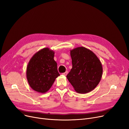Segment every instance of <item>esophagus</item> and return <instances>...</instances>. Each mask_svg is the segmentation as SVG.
Here are the masks:
<instances>
[{
  "label": "esophagus",
  "instance_id": "obj_1",
  "mask_svg": "<svg viewBox=\"0 0 129 129\" xmlns=\"http://www.w3.org/2000/svg\"><path fill=\"white\" fill-rule=\"evenodd\" d=\"M61 74L63 75H64V76H66V75H67V74H68V71H66L65 72L63 73H62Z\"/></svg>",
  "mask_w": 129,
  "mask_h": 129
}]
</instances>
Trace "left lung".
<instances>
[{
	"instance_id": "1",
	"label": "left lung",
	"mask_w": 129,
	"mask_h": 129,
	"mask_svg": "<svg viewBox=\"0 0 129 129\" xmlns=\"http://www.w3.org/2000/svg\"><path fill=\"white\" fill-rule=\"evenodd\" d=\"M70 54L72 69L67 78L76 92L85 94L92 91L101 80V62L92 51L84 47L71 50Z\"/></svg>"
}]
</instances>
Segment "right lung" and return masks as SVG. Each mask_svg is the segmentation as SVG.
<instances>
[{"instance_id": "1", "label": "right lung", "mask_w": 129, "mask_h": 129, "mask_svg": "<svg viewBox=\"0 0 129 129\" xmlns=\"http://www.w3.org/2000/svg\"><path fill=\"white\" fill-rule=\"evenodd\" d=\"M55 52L46 47L34 55L26 69L27 81L30 87L38 93L47 92L60 75L54 59Z\"/></svg>"}]
</instances>
